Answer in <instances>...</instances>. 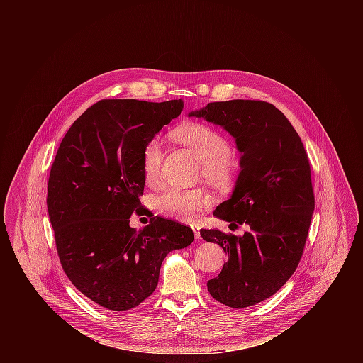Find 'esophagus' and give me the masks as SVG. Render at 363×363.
<instances>
[{
	"label": "esophagus",
	"mask_w": 363,
	"mask_h": 363,
	"mask_svg": "<svg viewBox=\"0 0 363 363\" xmlns=\"http://www.w3.org/2000/svg\"><path fill=\"white\" fill-rule=\"evenodd\" d=\"M192 227V231H194V237L196 238V240H199L201 238V233H199V227L196 225V224H192L191 225Z\"/></svg>",
	"instance_id": "esophagus-1"
}]
</instances>
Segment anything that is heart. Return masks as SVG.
<instances>
[{"label":"heart","instance_id":"1","mask_svg":"<svg viewBox=\"0 0 363 363\" xmlns=\"http://www.w3.org/2000/svg\"><path fill=\"white\" fill-rule=\"evenodd\" d=\"M171 136L189 147L202 161L203 175L217 186H228L237 172V161L231 153L227 136L218 129L189 122L175 128ZM162 165V145L158 139H150L142 150V172L147 185H158ZM211 195L201 189H184L169 186L155 196L153 206L160 214L191 223L211 205Z\"/></svg>","mask_w":363,"mask_h":363}]
</instances>
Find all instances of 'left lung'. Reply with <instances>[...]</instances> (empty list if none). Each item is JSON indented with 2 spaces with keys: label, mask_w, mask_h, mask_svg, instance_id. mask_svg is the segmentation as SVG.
Here are the masks:
<instances>
[{
  "label": "left lung",
  "mask_w": 363,
  "mask_h": 363,
  "mask_svg": "<svg viewBox=\"0 0 363 363\" xmlns=\"http://www.w3.org/2000/svg\"><path fill=\"white\" fill-rule=\"evenodd\" d=\"M189 116L224 128L241 152L240 174L230 199L214 216L244 235L201 230L228 255L221 273L208 280L220 303L242 308L273 296L296 272L315 211L310 164L287 118L263 100L213 101Z\"/></svg>",
  "instance_id": "obj_1"
}]
</instances>
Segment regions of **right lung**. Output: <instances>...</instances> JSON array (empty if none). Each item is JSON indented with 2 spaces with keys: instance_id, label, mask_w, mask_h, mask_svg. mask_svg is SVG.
Listing matches in <instances>:
<instances>
[{
  "instance_id": "add662e5",
  "label": "right lung",
  "mask_w": 363,
  "mask_h": 363,
  "mask_svg": "<svg viewBox=\"0 0 363 363\" xmlns=\"http://www.w3.org/2000/svg\"><path fill=\"white\" fill-rule=\"evenodd\" d=\"M184 101L105 99L90 106L63 138L47 185V208L62 267L99 306L122 312L158 286L164 258L194 241L189 227L150 217L136 231L133 213L147 214L143 146L178 118Z\"/></svg>"
}]
</instances>
